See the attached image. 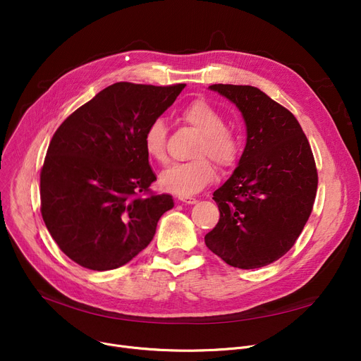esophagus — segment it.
<instances>
[{"instance_id":"34e87169","label":"esophagus","mask_w":361,"mask_h":361,"mask_svg":"<svg viewBox=\"0 0 361 361\" xmlns=\"http://www.w3.org/2000/svg\"><path fill=\"white\" fill-rule=\"evenodd\" d=\"M178 200H180L181 203H185V204H195V203L197 202L195 197H190V196H180Z\"/></svg>"}]
</instances>
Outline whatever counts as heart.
I'll return each instance as SVG.
<instances>
[{
  "label": "heart",
  "mask_w": 361,
  "mask_h": 361,
  "mask_svg": "<svg viewBox=\"0 0 361 361\" xmlns=\"http://www.w3.org/2000/svg\"><path fill=\"white\" fill-rule=\"evenodd\" d=\"M181 118L199 133L196 157L197 159L185 164H176L165 169L159 177V185L166 192L187 196L199 193L206 185L215 181L216 166H233L241 150V139L237 133L224 126L222 114L207 101L195 99L181 109ZM166 127L164 120L152 121L143 133V147L146 155L157 162L166 159Z\"/></svg>",
  "instance_id": "obj_1"
}]
</instances>
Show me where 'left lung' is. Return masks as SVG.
I'll list each match as a JSON object with an SVG mask.
<instances>
[{"instance_id":"1","label":"left lung","mask_w":361,"mask_h":361,"mask_svg":"<svg viewBox=\"0 0 361 361\" xmlns=\"http://www.w3.org/2000/svg\"><path fill=\"white\" fill-rule=\"evenodd\" d=\"M245 123V147L233 176L214 193L219 221L207 249L230 267L256 269L286 255L312 214L317 171L293 114L255 86L212 85Z\"/></svg>"}]
</instances>
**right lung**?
<instances>
[{
	"label": "right lung",
	"instance_id": "obj_1",
	"mask_svg": "<svg viewBox=\"0 0 361 361\" xmlns=\"http://www.w3.org/2000/svg\"><path fill=\"white\" fill-rule=\"evenodd\" d=\"M184 86L114 83L55 131L41 171V212L51 237L80 267H123L174 207L169 195L144 196L157 176L143 133Z\"/></svg>",
	"mask_w": 361,
	"mask_h": 361
}]
</instances>
